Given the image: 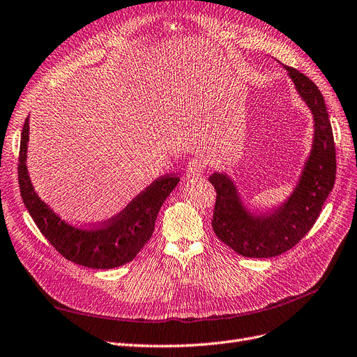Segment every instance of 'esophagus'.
<instances>
[{"label":"esophagus","instance_id":"34e87169","mask_svg":"<svg viewBox=\"0 0 357 357\" xmlns=\"http://www.w3.org/2000/svg\"><path fill=\"white\" fill-rule=\"evenodd\" d=\"M206 164L202 160H192L186 167L188 177H201Z\"/></svg>","mask_w":357,"mask_h":357}]
</instances>
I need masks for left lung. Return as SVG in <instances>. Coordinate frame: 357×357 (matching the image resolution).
Here are the masks:
<instances>
[{"instance_id": "left-lung-1", "label": "left lung", "mask_w": 357, "mask_h": 357, "mask_svg": "<svg viewBox=\"0 0 357 357\" xmlns=\"http://www.w3.org/2000/svg\"><path fill=\"white\" fill-rule=\"evenodd\" d=\"M282 67L313 120L310 149L290 195L277 208L258 212L246 205L236 181L224 171L209 177L217 190L213 231L246 258H273L296 246L315 224L335 181V146L324 96L301 71Z\"/></svg>"}]
</instances>
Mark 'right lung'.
Here are the masks:
<instances>
[{
    "mask_svg": "<svg viewBox=\"0 0 357 357\" xmlns=\"http://www.w3.org/2000/svg\"><path fill=\"white\" fill-rule=\"evenodd\" d=\"M29 116H27L20 140L19 184L26 209L50 243L68 261L93 269L117 268L136 258V255L152 237L156 215L180 178L162 176L121 209L117 215L95 227L70 224L45 204L36 193L29 169Z\"/></svg>",
    "mask_w": 357,
    "mask_h": 357,
    "instance_id": "add662e5",
    "label": "right lung"
}]
</instances>
